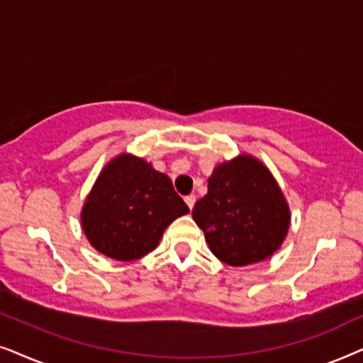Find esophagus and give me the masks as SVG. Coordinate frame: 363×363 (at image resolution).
Here are the masks:
<instances>
[{
	"label": "esophagus",
	"mask_w": 363,
	"mask_h": 363,
	"mask_svg": "<svg viewBox=\"0 0 363 363\" xmlns=\"http://www.w3.org/2000/svg\"><path fill=\"white\" fill-rule=\"evenodd\" d=\"M186 204H187V207H189V209L192 211V207H194V204H196V196L194 194H191V196H186Z\"/></svg>",
	"instance_id": "esophagus-1"
}]
</instances>
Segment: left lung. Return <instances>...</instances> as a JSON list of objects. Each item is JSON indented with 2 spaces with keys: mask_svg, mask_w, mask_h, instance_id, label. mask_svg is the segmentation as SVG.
Instances as JSON below:
<instances>
[{
  "mask_svg": "<svg viewBox=\"0 0 363 363\" xmlns=\"http://www.w3.org/2000/svg\"><path fill=\"white\" fill-rule=\"evenodd\" d=\"M192 219L204 230L217 259L240 267L267 259L289 229V207L272 174L254 157L220 164Z\"/></svg>",
  "mask_w": 363,
  "mask_h": 363,
  "instance_id": "8db88e82",
  "label": "left lung"
}]
</instances>
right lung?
Wrapping results in <instances>:
<instances>
[{
	"instance_id": "add662e5",
	"label": "right lung",
	"mask_w": 363,
	"mask_h": 363,
	"mask_svg": "<svg viewBox=\"0 0 363 363\" xmlns=\"http://www.w3.org/2000/svg\"><path fill=\"white\" fill-rule=\"evenodd\" d=\"M187 212L166 174L123 154L101 172L81 219L94 249L129 262L156 249L166 227Z\"/></svg>"
}]
</instances>
